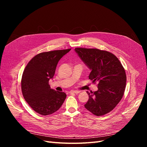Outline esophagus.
Returning <instances> with one entry per match:
<instances>
[{
  "label": "esophagus",
  "mask_w": 147,
  "mask_h": 147,
  "mask_svg": "<svg viewBox=\"0 0 147 147\" xmlns=\"http://www.w3.org/2000/svg\"><path fill=\"white\" fill-rule=\"evenodd\" d=\"M70 92V93H75V94H78V93L80 92V91H71Z\"/></svg>",
  "instance_id": "34e87169"
}]
</instances>
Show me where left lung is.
I'll return each mask as SVG.
<instances>
[{
	"label": "left lung",
	"instance_id": "obj_1",
	"mask_svg": "<svg viewBox=\"0 0 147 147\" xmlns=\"http://www.w3.org/2000/svg\"><path fill=\"white\" fill-rule=\"evenodd\" d=\"M75 51L91 70L89 78L97 82V91H87L89 99L84 107L96 116L109 113L121 100L125 90L126 75L121 63L107 51L84 48Z\"/></svg>",
	"mask_w": 147,
	"mask_h": 147
}]
</instances>
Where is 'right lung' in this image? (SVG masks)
I'll return each mask as SVG.
<instances>
[{"label": "right lung", "mask_w": 147, "mask_h": 147, "mask_svg": "<svg viewBox=\"0 0 147 147\" xmlns=\"http://www.w3.org/2000/svg\"><path fill=\"white\" fill-rule=\"evenodd\" d=\"M71 49L43 52L35 56L22 75L21 90L25 100L35 112L43 116L56 112L64 103L66 94L51 89L57 63Z\"/></svg>", "instance_id": "1"}]
</instances>
